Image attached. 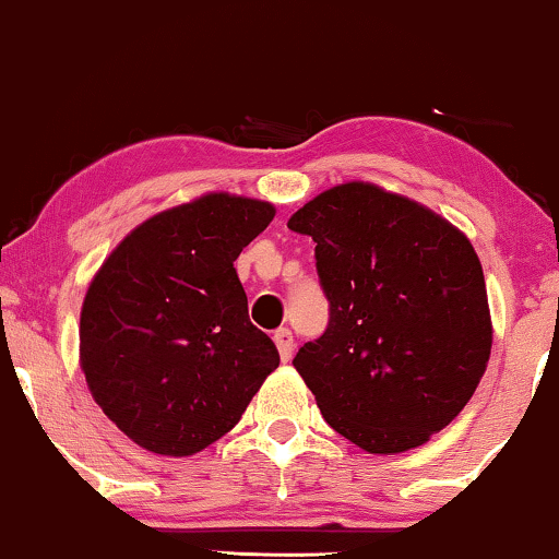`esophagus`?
Instances as JSON below:
<instances>
[{"mask_svg":"<svg viewBox=\"0 0 559 559\" xmlns=\"http://www.w3.org/2000/svg\"><path fill=\"white\" fill-rule=\"evenodd\" d=\"M274 343H277V350H280V358L282 361H289L293 358V350H295V338L293 333L287 331V328H280L277 333H274Z\"/></svg>","mask_w":559,"mask_h":559,"instance_id":"34e87169","label":"esophagus"}]
</instances>
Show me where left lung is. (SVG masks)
Segmentation results:
<instances>
[{
    "instance_id": "1",
    "label": "left lung",
    "mask_w": 559,
    "mask_h": 559,
    "mask_svg": "<svg viewBox=\"0 0 559 559\" xmlns=\"http://www.w3.org/2000/svg\"><path fill=\"white\" fill-rule=\"evenodd\" d=\"M316 241L331 320L297 350L325 423L366 453H404L453 423L491 356L468 236L409 198L343 182L293 213Z\"/></svg>"
}]
</instances>
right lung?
<instances>
[{
  "label": "right lung",
  "mask_w": 559,
  "mask_h": 559,
  "mask_svg": "<svg viewBox=\"0 0 559 559\" xmlns=\"http://www.w3.org/2000/svg\"><path fill=\"white\" fill-rule=\"evenodd\" d=\"M272 218V203L201 195L136 226L91 280L79 331L88 392L150 453L193 455L224 438L280 366L234 266Z\"/></svg>",
  "instance_id": "1"
}]
</instances>
